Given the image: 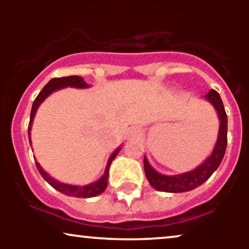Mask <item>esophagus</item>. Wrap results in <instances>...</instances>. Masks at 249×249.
Here are the masks:
<instances>
[{
	"label": "esophagus",
	"instance_id": "34e87169",
	"mask_svg": "<svg viewBox=\"0 0 249 249\" xmlns=\"http://www.w3.org/2000/svg\"><path fill=\"white\" fill-rule=\"evenodd\" d=\"M139 134V130H136V128H133L132 131H131V136L132 137H137Z\"/></svg>",
	"mask_w": 249,
	"mask_h": 249
}]
</instances>
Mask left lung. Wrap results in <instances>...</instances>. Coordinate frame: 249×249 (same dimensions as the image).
Here are the masks:
<instances>
[{"label": "left lung", "mask_w": 249, "mask_h": 249, "mask_svg": "<svg viewBox=\"0 0 249 249\" xmlns=\"http://www.w3.org/2000/svg\"><path fill=\"white\" fill-rule=\"evenodd\" d=\"M204 98L213 105L220 121L218 139L214 145L212 153L206 160L194 170L190 172L176 174V176H166V174L157 172L148 162L146 156H144L145 174L151 186L156 188L157 191L168 193L192 191L204 184L221 164L226 152V146H227V115H226L224 103L215 90H211L206 96H204Z\"/></svg>", "instance_id": "left-lung-1"}]
</instances>
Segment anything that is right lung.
I'll list each match as a JSON object with an SVG mask.
<instances>
[{
  "label": "right lung",
  "mask_w": 249,
  "mask_h": 249,
  "mask_svg": "<svg viewBox=\"0 0 249 249\" xmlns=\"http://www.w3.org/2000/svg\"><path fill=\"white\" fill-rule=\"evenodd\" d=\"M68 87L76 88V89H87V88H90V85L83 79V77H79V76L61 77V78H53L51 81H49V83L42 89V91L38 93V96L36 97V99L34 101L33 107H31L30 122H29V126H28V136H29L30 146H31L30 131H31V126H33L34 118H35V115L37 112V108L39 107V105H41L42 103L45 101V98L49 97L51 93L55 92L57 90H61V89H64ZM121 148L122 146H119L117 150H115V152L111 154L110 158H108L107 160V167H105V172L101 178L97 180V181L91 182V184L89 185H84V186H76V185L64 184V182H61L58 181V180L53 179L49 173H47L44 170H43L41 165H39V162L37 161H36V167L37 170H38V172L41 173V176L44 178L45 181H47L49 185H51L55 190L58 191V192L65 194V196H75V198H92V196L102 194L105 191V188H107V178H108V168H110L111 162H112L113 159L116 158L117 154H118L119 151H121Z\"/></svg>",
  "instance_id": "add662e5"
}]
</instances>
